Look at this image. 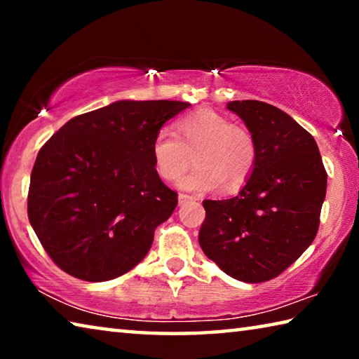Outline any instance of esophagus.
Instances as JSON below:
<instances>
[{
  "label": "esophagus",
  "mask_w": 359,
  "mask_h": 359,
  "mask_svg": "<svg viewBox=\"0 0 359 359\" xmlns=\"http://www.w3.org/2000/svg\"><path fill=\"white\" fill-rule=\"evenodd\" d=\"M193 196H190V194H185V193H180L179 194V204L180 205H184V204H187L188 201H193Z\"/></svg>",
  "instance_id": "34e87169"
}]
</instances>
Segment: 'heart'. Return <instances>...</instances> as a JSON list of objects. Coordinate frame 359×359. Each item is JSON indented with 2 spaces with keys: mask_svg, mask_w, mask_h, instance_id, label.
<instances>
[{
  "mask_svg": "<svg viewBox=\"0 0 359 359\" xmlns=\"http://www.w3.org/2000/svg\"><path fill=\"white\" fill-rule=\"evenodd\" d=\"M196 149L198 166L180 180L185 190L209 191L223 182L239 187L257 163V142L250 131L212 109H201L177 121V135L168 128L156 133L151 141L156 172L166 180H177L191 163L188 150Z\"/></svg>",
  "mask_w": 359,
  "mask_h": 359,
  "instance_id": "b5f03b06",
  "label": "heart"
}]
</instances>
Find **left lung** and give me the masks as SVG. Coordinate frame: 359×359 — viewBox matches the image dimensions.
Segmentation results:
<instances>
[{"mask_svg":"<svg viewBox=\"0 0 359 359\" xmlns=\"http://www.w3.org/2000/svg\"><path fill=\"white\" fill-rule=\"evenodd\" d=\"M257 142V163L234 198L205 199L199 245L236 280L259 283L287 269L312 244L327 174L311 133L263 101H231Z\"/></svg>","mask_w":359,"mask_h":359,"instance_id":"8db88e82","label":"left lung"}]
</instances>
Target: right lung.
<instances>
[{
  "instance_id": "add662e5",
  "label": "right lung",
  "mask_w": 359,
  "mask_h": 359,
  "mask_svg": "<svg viewBox=\"0 0 359 359\" xmlns=\"http://www.w3.org/2000/svg\"><path fill=\"white\" fill-rule=\"evenodd\" d=\"M190 106L121 100L77 115L36 156L28 218L55 264L87 282L112 280L149 253L177 193L154 166L151 141Z\"/></svg>"
}]
</instances>
